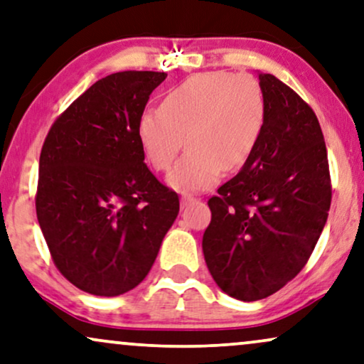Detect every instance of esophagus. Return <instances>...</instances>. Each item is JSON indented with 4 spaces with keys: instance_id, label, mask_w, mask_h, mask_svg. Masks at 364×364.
Returning <instances> with one entry per match:
<instances>
[{
    "instance_id": "1",
    "label": "esophagus",
    "mask_w": 364,
    "mask_h": 364,
    "mask_svg": "<svg viewBox=\"0 0 364 364\" xmlns=\"http://www.w3.org/2000/svg\"><path fill=\"white\" fill-rule=\"evenodd\" d=\"M197 199L193 196H191V193H183V196L181 197V204L186 207V205H188V204H192V202H196Z\"/></svg>"
}]
</instances>
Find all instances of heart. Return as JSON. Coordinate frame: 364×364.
I'll list each match as a JSON object with an SVG mask.
<instances>
[{"mask_svg": "<svg viewBox=\"0 0 364 364\" xmlns=\"http://www.w3.org/2000/svg\"><path fill=\"white\" fill-rule=\"evenodd\" d=\"M266 125V100L251 75H192L164 93L160 108L141 112L136 136L145 160L165 172L183 147L187 154L168 173L178 191H204L223 172L242 168L256 152Z\"/></svg>", "mask_w": 364, "mask_h": 364, "instance_id": "obj_1", "label": "heart"}]
</instances>
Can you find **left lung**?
Wrapping results in <instances>:
<instances>
[{
  "label": "left lung",
  "instance_id": "1",
  "mask_svg": "<svg viewBox=\"0 0 364 364\" xmlns=\"http://www.w3.org/2000/svg\"><path fill=\"white\" fill-rule=\"evenodd\" d=\"M266 125L242 171L210 197L202 251L217 286L240 301L274 294L309 261L331 205L318 117L274 75H259Z\"/></svg>",
  "mask_w": 364,
  "mask_h": 364
}]
</instances>
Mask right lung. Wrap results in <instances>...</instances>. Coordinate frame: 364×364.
<instances>
[{
  "mask_svg": "<svg viewBox=\"0 0 364 364\" xmlns=\"http://www.w3.org/2000/svg\"><path fill=\"white\" fill-rule=\"evenodd\" d=\"M164 72L112 73L82 93L46 135L36 215L55 266L78 289L139 286L178 214V196L144 162L136 122Z\"/></svg>",
  "mask_w": 364,
  "mask_h": 364,
  "instance_id": "right-lung-1",
  "label": "right lung"
}]
</instances>
